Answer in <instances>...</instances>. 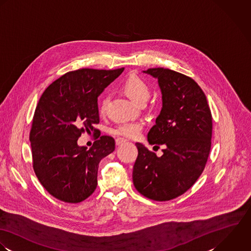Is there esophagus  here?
Masks as SVG:
<instances>
[{
  "instance_id": "34e87169",
  "label": "esophagus",
  "mask_w": 251,
  "mask_h": 251,
  "mask_svg": "<svg viewBox=\"0 0 251 251\" xmlns=\"http://www.w3.org/2000/svg\"><path fill=\"white\" fill-rule=\"evenodd\" d=\"M124 143H126V140H124V139H122V138H117V139H115V144H116V146H121V145H123Z\"/></svg>"
}]
</instances>
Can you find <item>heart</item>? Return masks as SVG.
<instances>
[{
  "mask_svg": "<svg viewBox=\"0 0 251 251\" xmlns=\"http://www.w3.org/2000/svg\"><path fill=\"white\" fill-rule=\"evenodd\" d=\"M122 90L127 94L128 97L139 103H144L149 99L151 95V89L149 84L140 76L136 75H132L126 78L121 86ZM109 102L108 95H103L100 99V114H104ZM144 128V123L142 121H130L124 122L117 125L113 130L112 134L118 137L134 139L137 138Z\"/></svg>",
  "mask_w": 251,
  "mask_h": 251,
  "instance_id": "b5f03b06",
  "label": "heart"
}]
</instances>
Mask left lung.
<instances>
[{
	"label": "left lung",
	"mask_w": 251,
	"mask_h": 251,
	"mask_svg": "<svg viewBox=\"0 0 251 251\" xmlns=\"http://www.w3.org/2000/svg\"><path fill=\"white\" fill-rule=\"evenodd\" d=\"M144 73L158 79L163 101L148 141L165 150L157 157L136 144L133 182L149 199L173 200L191 188L205 167L211 147V112L203 91L191 77L164 68Z\"/></svg>",
	"instance_id": "8db88e82"
}]
</instances>
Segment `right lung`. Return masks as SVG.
Segmentation results:
<instances>
[{
  "label": "right lung",
  "instance_id": "right-lung-1",
  "mask_svg": "<svg viewBox=\"0 0 251 251\" xmlns=\"http://www.w3.org/2000/svg\"><path fill=\"white\" fill-rule=\"evenodd\" d=\"M123 71L84 68L68 72L39 100L30 131L33 168L56 199L76 203L95 191L99 163L115 149L114 139L100 136L94 127L100 122L98 96ZM85 131L99 139L90 150L77 146Z\"/></svg>",
  "mask_w": 251,
  "mask_h": 251
}]
</instances>
